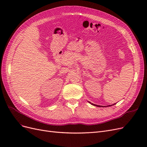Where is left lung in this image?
<instances>
[{"instance_id":"left-lung-1","label":"left lung","mask_w":147,"mask_h":147,"mask_svg":"<svg viewBox=\"0 0 147 147\" xmlns=\"http://www.w3.org/2000/svg\"><path fill=\"white\" fill-rule=\"evenodd\" d=\"M88 102L89 103H90L91 105H94V106H96V107H103V106H100V105H96V104H92V103H91L90 102H89L88 101ZM115 104H112V105H108V106H112V105H115ZM108 106H106V107H108Z\"/></svg>"}]
</instances>
